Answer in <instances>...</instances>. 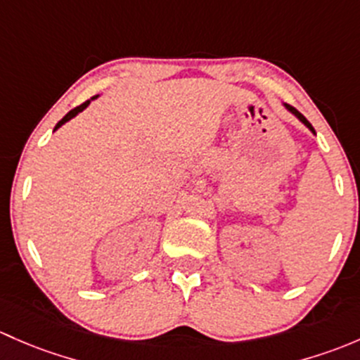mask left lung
Masks as SVG:
<instances>
[{"label": "left lung", "instance_id": "8db88e82", "mask_svg": "<svg viewBox=\"0 0 360 360\" xmlns=\"http://www.w3.org/2000/svg\"><path fill=\"white\" fill-rule=\"evenodd\" d=\"M284 105H286V109H288V110H290V112H292V114H295V116H296V117H298V120H300V121H302V123H303V124H305V126H307V128H309V129H310V131H312V133H316V129H314V126H312V124H310V123H309V121H307V117H305V116H303V114H302V112H298V110H296V109H295V107H291V105H290V103H284Z\"/></svg>", "mask_w": 360, "mask_h": 360}]
</instances>
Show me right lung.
I'll use <instances>...</instances> for the list:
<instances>
[{
	"mask_svg": "<svg viewBox=\"0 0 360 360\" xmlns=\"http://www.w3.org/2000/svg\"><path fill=\"white\" fill-rule=\"evenodd\" d=\"M94 98H97V97H91V100H94ZM88 103H90V100H86V102H83V103H81V105L74 107V109H72V110H69V112H68V114H65V116H64V117H62V120H60V121H58V123H57V126H55V129H57V128H60V126H62V124H64V123H68V121H69V120H72V117H74V116H76V114H79V112H81V110H83V109H86V107H88Z\"/></svg>",
	"mask_w": 360,
	"mask_h": 360,
	"instance_id": "1",
	"label": "right lung"
}]
</instances>
